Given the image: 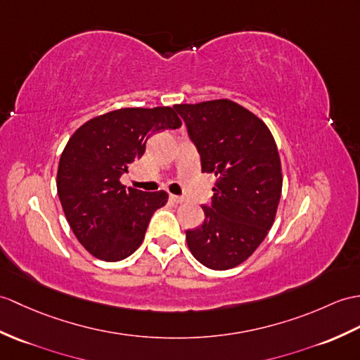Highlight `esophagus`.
Returning <instances> with one entry per match:
<instances>
[{
  "label": "esophagus",
  "instance_id": "obj_1",
  "mask_svg": "<svg viewBox=\"0 0 360 360\" xmlns=\"http://www.w3.org/2000/svg\"><path fill=\"white\" fill-rule=\"evenodd\" d=\"M170 200L173 204H181V202H184V198L176 196V195H170Z\"/></svg>",
  "mask_w": 360,
  "mask_h": 360
}]
</instances>
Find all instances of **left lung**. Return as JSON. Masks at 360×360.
<instances>
[{
	"label": "left lung",
	"mask_w": 360,
	"mask_h": 360,
	"mask_svg": "<svg viewBox=\"0 0 360 360\" xmlns=\"http://www.w3.org/2000/svg\"><path fill=\"white\" fill-rule=\"evenodd\" d=\"M173 108L200 169L218 178L212 202L202 205V225L186 231L187 245L207 269H233L255 253L274 222L282 191L278 147L256 115L229 99Z\"/></svg>",
	"instance_id": "left-lung-1"
}]
</instances>
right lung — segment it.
<instances>
[{
	"label": "right lung",
	"mask_w": 360,
	"mask_h": 360,
	"mask_svg": "<svg viewBox=\"0 0 360 360\" xmlns=\"http://www.w3.org/2000/svg\"><path fill=\"white\" fill-rule=\"evenodd\" d=\"M181 124L172 107L121 108L73 133L58 165L56 188L67 222L89 253L116 262L142 244L152 214L169 195L125 188L120 179L144 155L153 133Z\"/></svg>",
	"instance_id": "obj_1"
}]
</instances>
